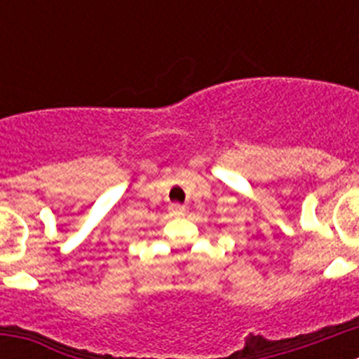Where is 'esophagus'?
I'll list each match as a JSON object with an SVG mask.
<instances>
[{
    "label": "esophagus",
    "instance_id": "34e87169",
    "mask_svg": "<svg viewBox=\"0 0 359 359\" xmlns=\"http://www.w3.org/2000/svg\"><path fill=\"white\" fill-rule=\"evenodd\" d=\"M169 210L172 212L174 215H183V214H185V207H182V205H176V203H174V205H170Z\"/></svg>",
    "mask_w": 359,
    "mask_h": 359
}]
</instances>
